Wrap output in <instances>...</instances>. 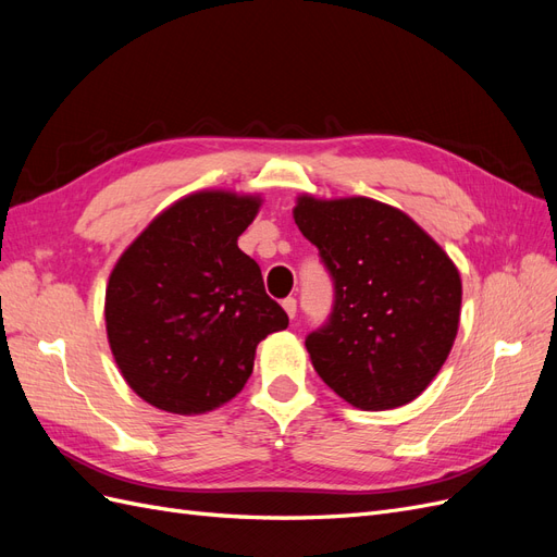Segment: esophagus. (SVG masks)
Wrapping results in <instances>:
<instances>
[{"mask_svg":"<svg viewBox=\"0 0 557 557\" xmlns=\"http://www.w3.org/2000/svg\"><path fill=\"white\" fill-rule=\"evenodd\" d=\"M283 309H285V313H288L290 318H295V313H297V299L295 297H285L283 299Z\"/></svg>","mask_w":557,"mask_h":557,"instance_id":"obj_1","label":"esophagus"}]
</instances>
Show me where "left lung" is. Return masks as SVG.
Returning <instances> with one entry per match:
<instances>
[{"label":"left lung","mask_w":557,"mask_h":557,"mask_svg":"<svg viewBox=\"0 0 557 557\" xmlns=\"http://www.w3.org/2000/svg\"><path fill=\"white\" fill-rule=\"evenodd\" d=\"M293 215L334 283L330 320L307 336L318 376L364 411L413 401L458 334V267L407 213L376 199L301 195Z\"/></svg>","instance_id":"1"}]
</instances>
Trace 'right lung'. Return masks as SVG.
<instances>
[{
	"label": "right lung",
	"mask_w": 557,
	"mask_h": 557,
	"mask_svg": "<svg viewBox=\"0 0 557 557\" xmlns=\"http://www.w3.org/2000/svg\"><path fill=\"white\" fill-rule=\"evenodd\" d=\"M258 195L201 190L156 215L107 285L109 346L127 385L153 407L195 416L237 397L256 348L288 327L258 262L237 246Z\"/></svg>",
	"instance_id": "1"
}]
</instances>
